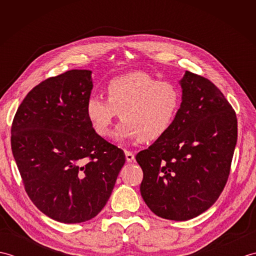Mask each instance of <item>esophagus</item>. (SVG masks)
I'll return each mask as SVG.
<instances>
[{"label": "esophagus", "instance_id": "34e87169", "mask_svg": "<svg viewBox=\"0 0 256 256\" xmlns=\"http://www.w3.org/2000/svg\"><path fill=\"white\" fill-rule=\"evenodd\" d=\"M125 158H126V162H133L134 160V154L130 150H125Z\"/></svg>", "mask_w": 256, "mask_h": 256}]
</instances>
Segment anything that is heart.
<instances>
[{
  "label": "heart",
  "mask_w": 256,
  "mask_h": 256,
  "mask_svg": "<svg viewBox=\"0 0 256 256\" xmlns=\"http://www.w3.org/2000/svg\"><path fill=\"white\" fill-rule=\"evenodd\" d=\"M106 94V100L94 96L86 100V118L99 136L108 138L113 120L120 114L123 121L114 134L118 140L160 138L170 128L182 102L175 84L157 81L143 72L112 79Z\"/></svg>",
  "instance_id": "b5f03b06"
}]
</instances>
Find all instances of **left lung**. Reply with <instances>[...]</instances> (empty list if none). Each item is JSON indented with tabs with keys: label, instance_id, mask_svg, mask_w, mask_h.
Segmentation results:
<instances>
[{
	"label": "left lung",
	"instance_id": "obj_1",
	"mask_svg": "<svg viewBox=\"0 0 256 256\" xmlns=\"http://www.w3.org/2000/svg\"><path fill=\"white\" fill-rule=\"evenodd\" d=\"M182 103L170 128L136 155L140 194L160 218L186 221L214 204L224 190L238 138L236 112L201 76L179 80Z\"/></svg>",
	"mask_w": 256,
	"mask_h": 256
}]
</instances>
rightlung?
Here are the masks:
<instances>
[{
  "mask_svg": "<svg viewBox=\"0 0 256 256\" xmlns=\"http://www.w3.org/2000/svg\"><path fill=\"white\" fill-rule=\"evenodd\" d=\"M91 70L72 69L32 88L16 112L10 145L30 200L50 218L80 224L108 202L124 152L86 118Z\"/></svg>",
  "mask_w": 256,
  "mask_h": 256,
  "instance_id": "1",
  "label": "right lung"
}]
</instances>
